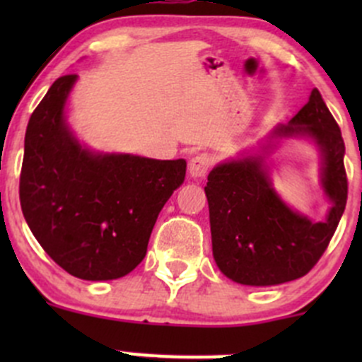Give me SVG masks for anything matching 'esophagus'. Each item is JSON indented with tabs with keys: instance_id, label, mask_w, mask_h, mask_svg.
Segmentation results:
<instances>
[{
	"instance_id": "obj_1",
	"label": "esophagus",
	"mask_w": 362,
	"mask_h": 362,
	"mask_svg": "<svg viewBox=\"0 0 362 362\" xmlns=\"http://www.w3.org/2000/svg\"><path fill=\"white\" fill-rule=\"evenodd\" d=\"M211 164H214V158L206 152H202V154H196L194 158L189 163V173L194 178H202L210 171Z\"/></svg>"
}]
</instances>
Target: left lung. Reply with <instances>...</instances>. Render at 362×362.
<instances>
[{
	"label": "left lung",
	"mask_w": 362,
	"mask_h": 362,
	"mask_svg": "<svg viewBox=\"0 0 362 362\" xmlns=\"http://www.w3.org/2000/svg\"><path fill=\"white\" fill-rule=\"evenodd\" d=\"M273 136H310L322 154V185L333 202L324 222L291 210L269 180L261 156L229 160L208 175L211 250L218 269L243 286H279L305 276L329 245L349 194L345 144L317 89Z\"/></svg>",
	"instance_id": "8db88e82"
}]
</instances>
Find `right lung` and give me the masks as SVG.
I'll return each mask as SVG.
<instances>
[{
    "label": "right lung",
    "mask_w": 362,
    "mask_h": 362,
    "mask_svg": "<svg viewBox=\"0 0 362 362\" xmlns=\"http://www.w3.org/2000/svg\"><path fill=\"white\" fill-rule=\"evenodd\" d=\"M76 75L59 76L28 122L21 206L42 249L69 275L113 280L147 254L160 208L185 160L94 154L69 133L64 103Z\"/></svg>",
    "instance_id": "add662e5"
}]
</instances>
